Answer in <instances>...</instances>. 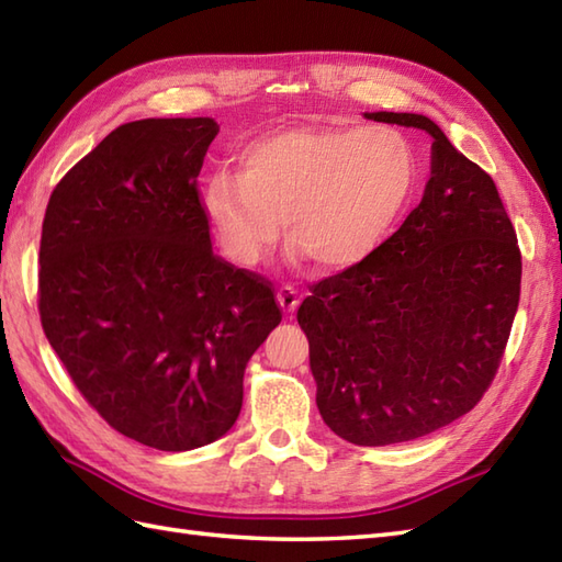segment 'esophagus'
I'll return each mask as SVG.
<instances>
[{"label": "esophagus", "instance_id": "34e87169", "mask_svg": "<svg viewBox=\"0 0 562 562\" xmlns=\"http://www.w3.org/2000/svg\"><path fill=\"white\" fill-rule=\"evenodd\" d=\"M278 302L280 306L284 308V312L292 314L296 306H300V294H296V290L292 288V284H282V288L278 290Z\"/></svg>", "mask_w": 562, "mask_h": 562}]
</instances>
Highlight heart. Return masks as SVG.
Wrapping results in <instances>:
<instances>
[{"instance_id":"heart-1","label":"heart","mask_w":562,"mask_h":562,"mask_svg":"<svg viewBox=\"0 0 562 562\" xmlns=\"http://www.w3.org/2000/svg\"><path fill=\"white\" fill-rule=\"evenodd\" d=\"M417 157L393 127H296L238 154V176L214 173L202 207L224 254L254 266L284 236L321 270L369 258L408 207Z\"/></svg>"}]
</instances>
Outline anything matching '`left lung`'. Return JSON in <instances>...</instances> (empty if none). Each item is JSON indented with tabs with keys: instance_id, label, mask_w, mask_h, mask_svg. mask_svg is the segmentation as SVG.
Masks as SVG:
<instances>
[{
	"instance_id": "left-lung-1",
	"label": "left lung",
	"mask_w": 562,
	"mask_h": 562,
	"mask_svg": "<svg viewBox=\"0 0 562 562\" xmlns=\"http://www.w3.org/2000/svg\"><path fill=\"white\" fill-rule=\"evenodd\" d=\"M367 117L432 135V176L372 256L308 288L296 321L324 423L352 445L386 447L479 405L515 324L521 254L493 178L429 117Z\"/></svg>"
}]
</instances>
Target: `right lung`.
<instances>
[{
	"label": "right lung",
	"instance_id": "right-lung-1",
	"mask_svg": "<svg viewBox=\"0 0 562 562\" xmlns=\"http://www.w3.org/2000/svg\"><path fill=\"white\" fill-rule=\"evenodd\" d=\"M217 133L212 117L115 127L43 220L47 342L105 423L161 451L229 432L246 364L282 321L270 280L212 250L198 173Z\"/></svg>",
	"mask_w": 562,
	"mask_h": 562
}]
</instances>
